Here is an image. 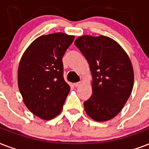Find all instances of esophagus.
Wrapping results in <instances>:
<instances>
[{
  "instance_id": "obj_1",
  "label": "esophagus",
  "mask_w": 149,
  "mask_h": 149,
  "mask_svg": "<svg viewBox=\"0 0 149 149\" xmlns=\"http://www.w3.org/2000/svg\"><path fill=\"white\" fill-rule=\"evenodd\" d=\"M81 84V82H76L74 84V87H78V86H80Z\"/></svg>"
}]
</instances>
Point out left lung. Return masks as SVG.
Segmentation results:
<instances>
[{
  "mask_svg": "<svg viewBox=\"0 0 149 149\" xmlns=\"http://www.w3.org/2000/svg\"><path fill=\"white\" fill-rule=\"evenodd\" d=\"M74 45L87 60L93 77V95L84 102L88 116L107 121L121 111L134 86L130 57L118 42L105 36H81Z\"/></svg>",
  "mask_w": 149,
  "mask_h": 149,
  "instance_id": "left-lung-1",
  "label": "left lung"
}]
</instances>
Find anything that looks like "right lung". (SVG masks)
I'll list each match as a JSON object with an SVG mask.
<instances>
[{"mask_svg":"<svg viewBox=\"0 0 149 149\" xmlns=\"http://www.w3.org/2000/svg\"><path fill=\"white\" fill-rule=\"evenodd\" d=\"M74 36L56 33L41 36L24 52L18 70V85L23 102L42 120L57 116L70 92L63 77L62 57Z\"/></svg>","mask_w":149,"mask_h":149,"instance_id":"obj_1","label":"right lung"}]
</instances>
